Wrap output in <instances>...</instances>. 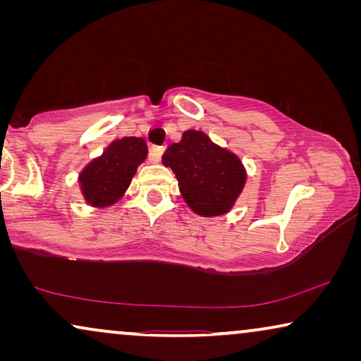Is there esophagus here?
I'll return each instance as SVG.
<instances>
[{"label": "esophagus", "instance_id": "esophagus-1", "mask_svg": "<svg viewBox=\"0 0 361 361\" xmlns=\"http://www.w3.org/2000/svg\"><path fill=\"white\" fill-rule=\"evenodd\" d=\"M164 149H166V146H162V145H154V146H152L151 147V161L152 162H159Z\"/></svg>", "mask_w": 361, "mask_h": 361}]
</instances>
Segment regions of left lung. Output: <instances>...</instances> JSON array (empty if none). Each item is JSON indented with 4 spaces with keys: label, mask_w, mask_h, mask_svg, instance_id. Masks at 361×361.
<instances>
[{
    "label": "left lung",
    "mask_w": 361,
    "mask_h": 361,
    "mask_svg": "<svg viewBox=\"0 0 361 361\" xmlns=\"http://www.w3.org/2000/svg\"><path fill=\"white\" fill-rule=\"evenodd\" d=\"M162 164L171 167L182 199L200 216L228 214L248 179L243 161L233 151L195 128L185 130L179 142L167 146Z\"/></svg>",
    "instance_id": "left-lung-1"
}]
</instances>
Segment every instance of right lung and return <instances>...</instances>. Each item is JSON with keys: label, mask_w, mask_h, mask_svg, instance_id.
<instances>
[{"label": "right lung", "mask_w": 361, "mask_h": 361, "mask_svg": "<svg viewBox=\"0 0 361 361\" xmlns=\"http://www.w3.org/2000/svg\"><path fill=\"white\" fill-rule=\"evenodd\" d=\"M147 142L141 136L113 140L78 174V187L87 205L106 209L126 194L137 167L146 161Z\"/></svg>", "instance_id": "obj_1"}]
</instances>
